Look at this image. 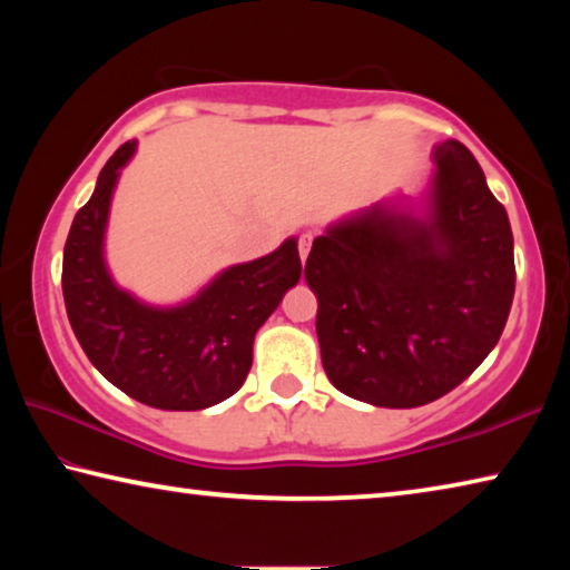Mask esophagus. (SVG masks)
<instances>
[{"label": "esophagus", "mask_w": 570, "mask_h": 570, "mask_svg": "<svg viewBox=\"0 0 570 570\" xmlns=\"http://www.w3.org/2000/svg\"><path fill=\"white\" fill-rule=\"evenodd\" d=\"M312 244H314V234H312V230H306V234L298 236V256H302V262H306L308 250H312Z\"/></svg>", "instance_id": "1"}]
</instances>
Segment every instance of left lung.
<instances>
[{
  "label": "left lung",
  "mask_w": 570,
  "mask_h": 570,
  "mask_svg": "<svg viewBox=\"0 0 570 570\" xmlns=\"http://www.w3.org/2000/svg\"><path fill=\"white\" fill-rule=\"evenodd\" d=\"M430 220L374 206L314 238L306 284L336 390L377 407H420L493 352L515 294L513 230L475 156L435 148Z\"/></svg>",
  "instance_id": "obj_1"
}]
</instances>
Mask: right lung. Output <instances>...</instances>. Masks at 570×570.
Returning a JSON list of instances; mask_svg holds the SVG:
<instances>
[{
    "label": "right lung",
    "mask_w": 570,
    "mask_h": 570,
    "mask_svg": "<svg viewBox=\"0 0 570 570\" xmlns=\"http://www.w3.org/2000/svg\"><path fill=\"white\" fill-rule=\"evenodd\" d=\"M132 153L135 140L112 153L72 220L62 258L67 320L102 377L132 400L158 410H204L246 382L258 326L298 284L302 258L288 238L274 254L226 268L176 308H153L120 292L102 262V234L115 180Z\"/></svg>",
    "instance_id": "obj_1"
}]
</instances>
